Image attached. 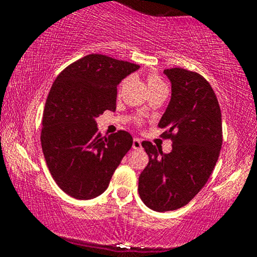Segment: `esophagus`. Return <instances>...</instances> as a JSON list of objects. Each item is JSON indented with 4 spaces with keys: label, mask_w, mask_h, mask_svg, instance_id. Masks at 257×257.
<instances>
[{
    "label": "esophagus",
    "mask_w": 257,
    "mask_h": 257,
    "mask_svg": "<svg viewBox=\"0 0 257 257\" xmlns=\"http://www.w3.org/2000/svg\"><path fill=\"white\" fill-rule=\"evenodd\" d=\"M133 149H134V150L141 149V141H140V139L134 138V140H133Z\"/></svg>",
    "instance_id": "obj_1"
}]
</instances>
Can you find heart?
Wrapping results in <instances>:
<instances>
[{
  "label": "heart",
  "instance_id": "1",
  "mask_svg": "<svg viewBox=\"0 0 257 257\" xmlns=\"http://www.w3.org/2000/svg\"><path fill=\"white\" fill-rule=\"evenodd\" d=\"M147 81H149V87H150V85H153V84L162 83L161 79H159L158 76H156V75H149V77H147Z\"/></svg>",
  "mask_w": 257,
  "mask_h": 257
}]
</instances>
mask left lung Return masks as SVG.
I'll return each instance as SVG.
<instances>
[{
  "label": "left lung",
  "instance_id": "1",
  "mask_svg": "<svg viewBox=\"0 0 257 257\" xmlns=\"http://www.w3.org/2000/svg\"><path fill=\"white\" fill-rule=\"evenodd\" d=\"M172 83V99L158 126L173 141L163 153L143 141L149 164L139 176V194L155 211L182 208L206 184L222 145L221 110L213 88L199 73L181 67L164 70Z\"/></svg>",
  "mask_w": 257,
  "mask_h": 257
}]
</instances>
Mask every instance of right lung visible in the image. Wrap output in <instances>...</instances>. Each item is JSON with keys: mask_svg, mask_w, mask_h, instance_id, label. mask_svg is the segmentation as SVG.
<instances>
[{"mask_svg": "<svg viewBox=\"0 0 257 257\" xmlns=\"http://www.w3.org/2000/svg\"><path fill=\"white\" fill-rule=\"evenodd\" d=\"M139 65L89 54L64 69L44 105L41 144L47 167L65 193L91 199L105 192L133 138L119 131L101 137L95 118L116 110L117 85Z\"/></svg>", "mask_w": 257, "mask_h": 257, "instance_id": "add662e5", "label": "right lung"}]
</instances>
